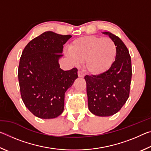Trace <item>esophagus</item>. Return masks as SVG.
Returning <instances> with one entry per match:
<instances>
[{
  "instance_id": "esophagus-1",
  "label": "esophagus",
  "mask_w": 151,
  "mask_h": 151,
  "mask_svg": "<svg viewBox=\"0 0 151 151\" xmlns=\"http://www.w3.org/2000/svg\"><path fill=\"white\" fill-rule=\"evenodd\" d=\"M78 77H80V78H83L85 75H84V73L82 72V71L79 70L78 72Z\"/></svg>"
}]
</instances>
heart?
I'll return each mask as SVG.
<instances>
[{"mask_svg": "<svg viewBox=\"0 0 151 151\" xmlns=\"http://www.w3.org/2000/svg\"><path fill=\"white\" fill-rule=\"evenodd\" d=\"M66 55L73 63L85 62L86 72L93 76L106 72L112 66L116 54V45L111 39L94 36L75 40Z\"/></svg>", "mask_w": 151, "mask_h": 151, "instance_id": "heart-1", "label": "heart"}]
</instances>
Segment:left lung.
Listing matches in <instances>:
<instances>
[{
  "label": "left lung",
  "mask_w": 151,
  "mask_h": 151,
  "mask_svg": "<svg viewBox=\"0 0 151 151\" xmlns=\"http://www.w3.org/2000/svg\"><path fill=\"white\" fill-rule=\"evenodd\" d=\"M114 42L115 61L106 72L97 76H85L88 106L91 113L99 116L116 114L129 96L132 77L131 58L123 42L112 33L103 32Z\"/></svg>",
  "instance_id": "8db88e82"
}]
</instances>
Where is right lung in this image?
I'll return each instance as SVG.
<instances>
[{
    "mask_svg": "<svg viewBox=\"0 0 151 151\" xmlns=\"http://www.w3.org/2000/svg\"><path fill=\"white\" fill-rule=\"evenodd\" d=\"M71 35L45 32L28 43L19 66L20 94L27 108L40 119H55L63 113L65 94L78 78L76 68L63 70L58 60Z\"/></svg>",
    "mask_w": 151,
    "mask_h": 151,
    "instance_id": "1",
    "label": "right lung"
}]
</instances>
